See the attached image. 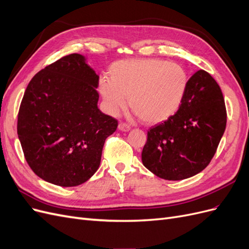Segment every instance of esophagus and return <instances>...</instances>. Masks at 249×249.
Masks as SVG:
<instances>
[{
    "mask_svg": "<svg viewBox=\"0 0 249 249\" xmlns=\"http://www.w3.org/2000/svg\"><path fill=\"white\" fill-rule=\"evenodd\" d=\"M118 130L123 131V132H129L130 131V126L125 124H118Z\"/></svg>",
    "mask_w": 249,
    "mask_h": 249,
    "instance_id": "esophagus-1",
    "label": "esophagus"
}]
</instances>
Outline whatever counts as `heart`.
Returning a JSON list of instances; mask_svg holds the SVG:
<instances>
[{
	"label": "heart",
	"instance_id": "heart-1",
	"mask_svg": "<svg viewBox=\"0 0 249 249\" xmlns=\"http://www.w3.org/2000/svg\"><path fill=\"white\" fill-rule=\"evenodd\" d=\"M109 78L99 81V91L112 115L130 108L143 123L165 122L178 110L188 86L183 66L162 59H132L114 62Z\"/></svg>",
	"mask_w": 249,
	"mask_h": 249
}]
</instances>
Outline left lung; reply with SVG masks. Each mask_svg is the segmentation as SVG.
I'll return each mask as SVG.
<instances>
[{
    "label": "left lung",
    "instance_id": "obj_1",
    "mask_svg": "<svg viewBox=\"0 0 249 249\" xmlns=\"http://www.w3.org/2000/svg\"><path fill=\"white\" fill-rule=\"evenodd\" d=\"M225 125L227 110L221 89L210 73L200 70L188 81L176 114L147 132L142 163L164 179L191 178L212 160Z\"/></svg>",
    "mask_w": 249,
    "mask_h": 249
}]
</instances>
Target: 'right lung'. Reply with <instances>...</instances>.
Listing matches in <instances>:
<instances>
[{
  "instance_id": "right-lung-1",
  "label": "right lung",
  "mask_w": 249,
  "mask_h": 249,
  "mask_svg": "<svg viewBox=\"0 0 249 249\" xmlns=\"http://www.w3.org/2000/svg\"><path fill=\"white\" fill-rule=\"evenodd\" d=\"M97 86L99 74L81 54L62 57L30 81L18 134L29 166L46 182L79 186L99 169L117 120L97 108Z\"/></svg>"
}]
</instances>
